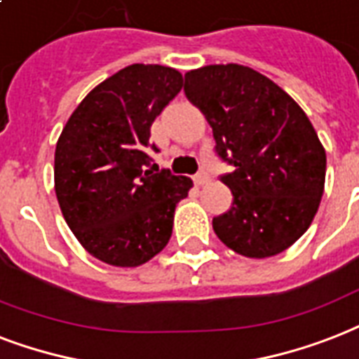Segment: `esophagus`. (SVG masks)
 I'll list each match as a JSON object with an SVG mask.
<instances>
[{"instance_id":"34e87169","label":"esophagus","mask_w":359,"mask_h":359,"mask_svg":"<svg viewBox=\"0 0 359 359\" xmlns=\"http://www.w3.org/2000/svg\"><path fill=\"white\" fill-rule=\"evenodd\" d=\"M193 182H194V185L202 187V185H205V183L211 182V177H210V174H205V172H198V174L193 177Z\"/></svg>"}]
</instances>
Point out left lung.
Instances as JSON below:
<instances>
[{"label":"left lung","instance_id":"1","mask_svg":"<svg viewBox=\"0 0 359 359\" xmlns=\"http://www.w3.org/2000/svg\"><path fill=\"white\" fill-rule=\"evenodd\" d=\"M185 95L213 129L232 205L213 217L224 245L249 258L279 255L305 234L320 205L326 151L299 104L251 67L208 65L185 74Z\"/></svg>","mask_w":359,"mask_h":359}]
</instances>
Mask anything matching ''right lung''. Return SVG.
<instances>
[{
  "instance_id": "obj_1",
  "label": "right lung",
  "mask_w": 359,
  "mask_h": 359,
  "mask_svg": "<svg viewBox=\"0 0 359 359\" xmlns=\"http://www.w3.org/2000/svg\"><path fill=\"white\" fill-rule=\"evenodd\" d=\"M172 67L135 63L93 88L55 144V196L86 251L119 268L146 264L166 247L174 210L191 177L148 170L149 129L182 91Z\"/></svg>"
}]
</instances>
